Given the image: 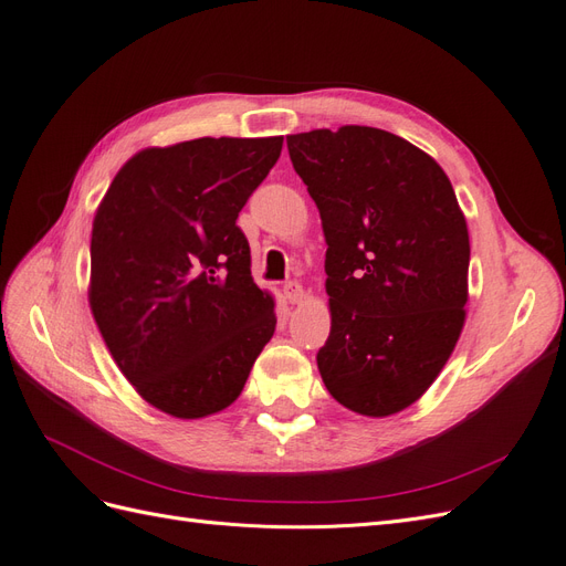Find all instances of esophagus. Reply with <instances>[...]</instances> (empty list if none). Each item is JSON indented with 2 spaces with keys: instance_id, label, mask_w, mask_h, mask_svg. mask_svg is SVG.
<instances>
[{
  "instance_id": "esophagus-1",
  "label": "esophagus",
  "mask_w": 566,
  "mask_h": 566,
  "mask_svg": "<svg viewBox=\"0 0 566 566\" xmlns=\"http://www.w3.org/2000/svg\"><path fill=\"white\" fill-rule=\"evenodd\" d=\"M283 295H285V300H287L290 304H300L302 297H304V290H302V285H300L297 281H287V283L283 285Z\"/></svg>"
}]
</instances>
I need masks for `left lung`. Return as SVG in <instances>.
<instances>
[{
	"label": "left lung",
	"mask_w": 566,
	"mask_h": 566,
	"mask_svg": "<svg viewBox=\"0 0 566 566\" xmlns=\"http://www.w3.org/2000/svg\"><path fill=\"white\" fill-rule=\"evenodd\" d=\"M321 212L333 399L385 418L427 391L465 323L470 235L443 169L397 134L347 125L287 136Z\"/></svg>",
	"instance_id": "1"
}]
</instances>
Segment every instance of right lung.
I'll list each match as a JSON object with an SVG mask.
<instances>
[{
	"instance_id": "add662e5",
	"label": "right lung",
	"mask_w": 566,
	"mask_h": 566,
	"mask_svg": "<svg viewBox=\"0 0 566 566\" xmlns=\"http://www.w3.org/2000/svg\"><path fill=\"white\" fill-rule=\"evenodd\" d=\"M283 136L146 148L115 175L92 229L90 304L117 368L163 413L231 406L276 331L238 212Z\"/></svg>"
}]
</instances>
